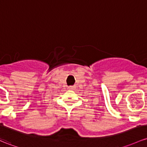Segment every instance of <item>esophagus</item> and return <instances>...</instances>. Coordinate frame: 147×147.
Masks as SVG:
<instances>
[{"instance_id":"obj_1","label":"esophagus","mask_w":147,"mask_h":147,"mask_svg":"<svg viewBox=\"0 0 147 147\" xmlns=\"http://www.w3.org/2000/svg\"><path fill=\"white\" fill-rule=\"evenodd\" d=\"M74 88H75V87H74V86H69V89H73Z\"/></svg>"}]
</instances>
